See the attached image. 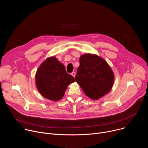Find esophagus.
Listing matches in <instances>:
<instances>
[{"mask_svg": "<svg viewBox=\"0 0 148 148\" xmlns=\"http://www.w3.org/2000/svg\"><path fill=\"white\" fill-rule=\"evenodd\" d=\"M71 75L72 76H73L74 77H75V72H73V73H71Z\"/></svg>", "mask_w": 148, "mask_h": 148, "instance_id": "1", "label": "esophagus"}]
</instances>
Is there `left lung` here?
<instances>
[{
	"instance_id": "1",
	"label": "left lung",
	"mask_w": 148,
	"mask_h": 148,
	"mask_svg": "<svg viewBox=\"0 0 148 148\" xmlns=\"http://www.w3.org/2000/svg\"><path fill=\"white\" fill-rule=\"evenodd\" d=\"M114 78L111 67L103 58L90 53L80 56L75 81L90 98L97 100L107 94Z\"/></svg>"
}]
</instances>
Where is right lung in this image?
Returning a JSON list of instances; mask_svg holds the SVG:
<instances>
[{
	"mask_svg": "<svg viewBox=\"0 0 148 148\" xmlns=\"http://www.w3.org/2000/svg\"><path fill=\"white\" fill-rule=\"evenodd\" d=\"M75 82L64 66L55 56L47 57L38 68L35 82L37 90L45 98L53 101L61 99L67 87Z\"/></svg>",
	"mask_w": 148,
	"mask_h": 148,
	"instance_id": "1",
	"label": "right lung"
}]
</instances>
